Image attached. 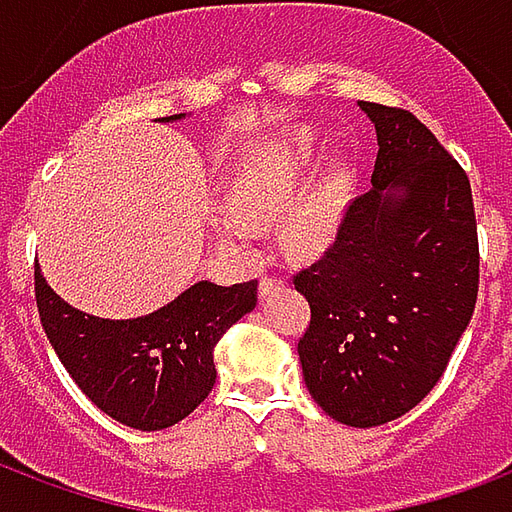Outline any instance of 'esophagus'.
<instances>
[{
    "instance_id": "obj_1",
    "label": "esophagus",
    "mask_w": 512,
    "mask_h": 512,
    "mask_svg": "<svg viewBox=\"0 0 512 512\" xmlns=\"http://www.w3.org/2000/svg\"><path fill=\"white\" fill-rule=\"evenodd\" d=\"M285 285V279L282 277H271V274H266V277L260 279V296H268L271 290H277Z\"/></svg>"
}]
</instances>
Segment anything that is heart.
Segmentation results:
<instances>
[{
  "label": "heart",
  "mask_w": 512,
  "mask_h": 512,
  "mask_svg": "<svg viewBox=\"0 0 512 512\" xmlns=\"http://www.w3.org/2000/svg\"><path fill=\"white\" fill-rule=\"evenodd\" d=\"M318 164V136L310 128H299L282 142L268 145L246 164L233 183V211L238 219L227 222V230L238 238H249L246 225L274 222L296 202L299 191ZM351 178L345 167H334L321 183H315L304 200L285 219V241L301 255H315L329 244L343 222Z\"/></svg>",
  "instance_id": "1"
}]
</instances>
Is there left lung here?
Returning a JSON list of instances; mask_svg holds the SVG:
<instances>
[{"label":"left lung","mask_w":512,"mask_h":512,"mask_svg":"<svg viewBox=\"0 0 512 512\" xmlns=\"http://www.w3.org/2000/svg\"><path fill=\"white\" fill-rule=\"evenodd\" d=\"M378 136L373 189L293 285L315 403L351 428L403 417L436 386L472 321L480 249L469 178L406 109L359 101Z\"/></svg>","instance_id":"1"}]
</instances>
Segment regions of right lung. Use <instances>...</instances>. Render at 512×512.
<instances>
[{
  "instance_id": "add662e5",
  "label": "right lung",
  "mask_w": 512,
  "mask_h": 512,
  "mask_svg": "<svg viewBox=\"0 0 512 512\" xmlns=\"http://www.w3.org/2000/svg\"><path fill=\"white\" fill-rule=\"evenodd\" d=\"M35 299L51 348L84 395L126 428L164 430L213 389V348L255 310L257 279L230 288L202 279L150 315L109 321L60 299L35 266Z\"/></svg>"
}]
</instances>
